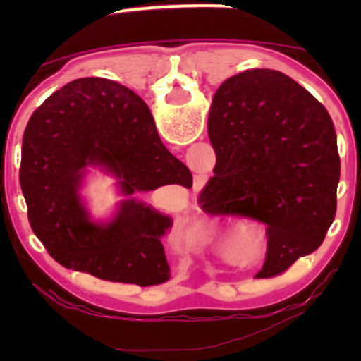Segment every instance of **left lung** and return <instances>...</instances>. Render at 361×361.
Segmentation results:
<instances>
[{
  "mask_svg": "<svg viewBox=\"0 0 361 361\" xmlns=\"http://www.w3.org/2000/svg\"><path fill=\"white\" fill-rule=\"evenodd\" d=\"M216 155L202 209L266 224L258 279L317 251L336 215L340 155L331 116L279 70L253 68L219 86L208 117Z\"/></svg>",
  "mask_w": 361,
  "mask_h": 361,
  "instance_id": "left-lung-1",
  "label": "left lung"
}]
</instances>
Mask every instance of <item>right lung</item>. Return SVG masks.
Listing matches in <instances>:
<instances>
[{
    "mask_svg": "<svg viewBox=\"0 0 361 361\" xmlns=\"http://www.w3.org/2000/svg\"><path fill=\"white\" fill-rule=\"evenodd\" d=\"M88 167L116 176L125 197L110 221H94L82 202ZM19 184L32 231L63 267L141 288L170 279L161 238L173 222L137 197L166 184L191 188L193 177L135 92L104 78L54 92L25 128Z\"/></svg>",
    "mask_w": 361,
    "mask_h": 361,
    "instance_id": "obj_1",
    "label": "right lung"
}]
</instances>
